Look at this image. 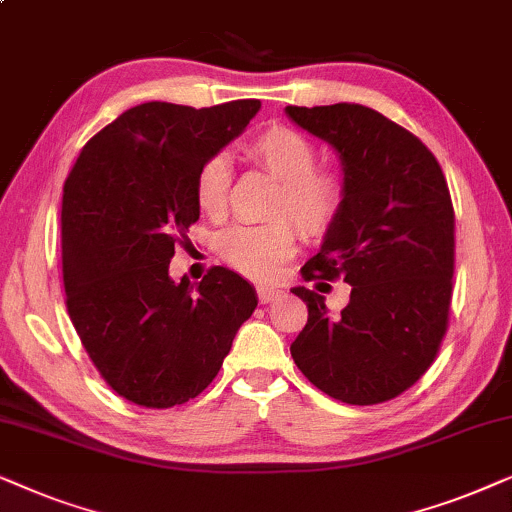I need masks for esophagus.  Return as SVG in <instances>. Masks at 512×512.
Returning a JSON list of instances; mask_svg holds the SVG:
<instances>
[{"label":"esophagus","mask_w":512,"mask_h":512,"mask_svg":"<svg viewBox=\"0 0 512 512\" xmlns=\"http://www.w3.org/2000/svg\"><path fill=\"white\" fill-rule=\"evenodd\" d=\"M281 295H283V290L274 288V285H257V299H260L262 304H271Z\"/></svg>","instance_id":"34e87169"}]
</instances>
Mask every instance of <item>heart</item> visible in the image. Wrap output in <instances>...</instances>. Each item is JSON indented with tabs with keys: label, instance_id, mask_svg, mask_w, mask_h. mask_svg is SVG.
Returning a JSON list of instances; mask_svg holds the SVG:
<instances>
[{
	"label": "heart",
	"instance_id": "obj_1",
	"mask_svg": "<svg viewBox=\"0 0 512 512\" xmlns=\"http://www.w3.org/2000/svg\"><path fill=\"white\" fill-rule=\"evenodd\" d=\"M243 159L278 180L269 215L260 224H231L215 236V252L231 269L250 278H269L295 252L297 229L304 238H325L342 220L349 187L337 170L320 168L318 147L290 126H269L241 147ZM227 156H208L196 170L194 196L208 217L224 215L231 192Z\"/></svg>",
	"mask_w": 512,
	"mask_h": 512
}]
</instances>
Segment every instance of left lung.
<instances>
[{
  "label": "left lung",
  "instance_id": "8db88e82",
  "mask_svg": "<svg viewBox=\"0 0 512 512\" xmlns=\"http://www.w3.org/2000/svg\"><path fill=\"white\" fill-rule=\"evenodd\" d=\"M339 152L349 201L304 281L342 278L351 299L295 288L309 318L290 346L306 379L346 405H379L417 384L438 356L454 288V206L438 159L417 135L363 105L285 107Z\"/></svg>",
  "mask_w": 512,
  "mask_h": 512
}]
</instances>
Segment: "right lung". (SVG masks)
I'll use <instances>...</instances> for the list:
<instances>
[{
	"label": "right lung",
	"instance_id": "obj_1",
	"mask_svg": "<svg viewBox=\"0 0 512 512\" xmlns=\"http://www.w3.org/2000/svg\"><path fill=\"white\" fill-rule=\"evenodd\" d=\"M260 100L215 107L145 102L95 133L63 187V283L74 330L95 370L128 403L182 405L208 388L252 285L210 267L192 288L170 281L175 248L199 220L196 170L229 145Z\"/></svg>",
	"mask_w": 512,
	"mask_h": 512
}]
</instances>
